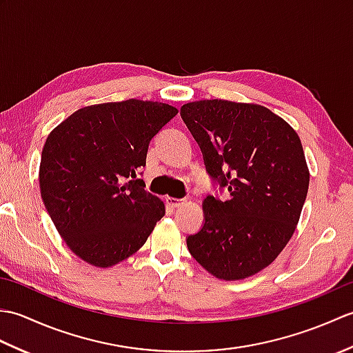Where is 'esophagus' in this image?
<instances>
[{
	"label": "esophagus",
	"instance_id": "1",
	"mask_svg": "<svg viewBox=\"0 0 353 353\" xmlns=\"http://www.w3.org/2000/svg\"><path fill=\"white\" fill-rule=\"evenodd\" d=\"M183 199H174V197H167V203L171 206V208H179L183 205Z\"/></svg>",
	"mask_w": 353,
	"mask_h": 353
}]
</instances>
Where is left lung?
Here are the masks:
<instances>
[{
	"mask_svg": "<svg viewBox=\"0 0 353 353\" xmlns=\"http://www.w3.org/2000/svg\"><path fill=\"white\" fill-rule=\"evenodd\" d=\"M181 115L209 176L229 191L205 199V224L186 245L212 276L245 279L272 264L301 219L310 186L301 138L261 104L200 100Z\"/></svg>",
	"mask_w": 353,
	"mask_h": 353,
	"instance_id": "left-lung-1",
	"label": "left lung"
}]
</instances>
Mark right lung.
Segmentation results:
<instances>
[{
  "label": "right lung",
  "instance_id": "add662e5",
  "mask_svg": "<svg viewBox=\"0 0 353 353\" xmlns=\"http://www.w3.org/2000/svg\"><path fill=\"white\" fill-rule=\"evenodd\" d=\"M177 112L134 99L92 104L48 134L41 196L66 245L88 264L108 268L132 256L165 215L163 201L137 172L150 141Z\"/></svg>",
  "mask_w": 353,
  "mask_h": 353
}]
</instances>
